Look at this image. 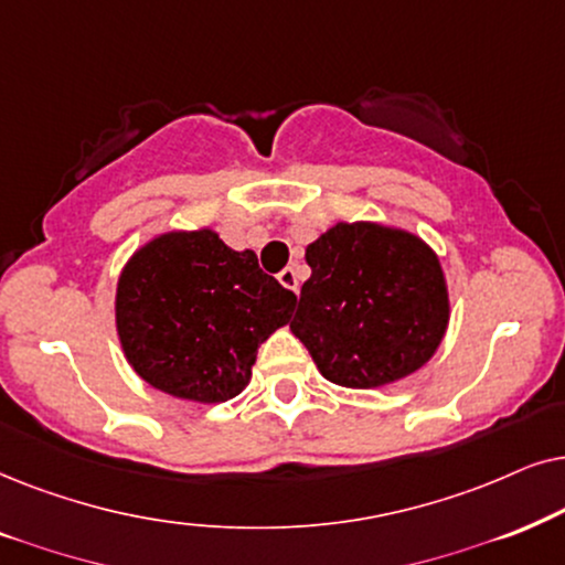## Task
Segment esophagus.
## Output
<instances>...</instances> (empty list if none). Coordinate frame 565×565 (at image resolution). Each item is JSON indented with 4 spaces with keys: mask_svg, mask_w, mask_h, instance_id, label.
Wrapping results in <instances>:
<instances>
[{
    "mask_svg": "<svg viewBox=\"0 0 565 565\" xmlns=\"http://www.w3.org/2000/svg\"><path fill=\"white\" fill-rule=\"evenodd\" d=\"M278 281H281V287H287L289 291H295V295H299V276H297V270L291 268V266H287L281 270V274H278Z\"/></svg>",
    "mask_w": 565,
    "mask_h": 565,
    "instance_id": "esophagus-1",
    "label": "esophagus"
}]
</instances>
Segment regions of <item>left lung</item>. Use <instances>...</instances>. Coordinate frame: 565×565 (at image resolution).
<instances>
[{
    "label": "left lung",
    "mask_w": 565,
    "mask_h": 565,
    "mask_svg": "<svg viewBox=\"0 0 565 565\" xmlns=\"http://www.w3.org/2000/svg\"><path fill=\"white\" fill-rule=\"evenodd\" d=\"M307 278L291 333L320 374L370 390L403 380L439 349L449 322L439 258L403 230L335 224L305 253Z\"/></svg>",
    "instance_id": "obj_1"
}]
</instances>
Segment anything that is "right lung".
<instances>
[{
  "label": "right lung",
  "instance_id": "right-lung-1",
  "mask_svg": "<svg viewBox=\"0 0 565 565\" xmlns=\"http://www.w3.org/2000/svg\"><path fill=\"white\" fill-rule=\"evenodd\" d=\"M295 305L253 250H232L212 230L168 232L126 263L116 326L141 380L183 401L224 403L243 393L258 345Z\"/></svg>",
  "mask_w": 565,
  "mask_h": 565
}]
</instances>
